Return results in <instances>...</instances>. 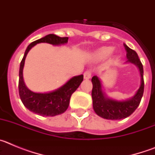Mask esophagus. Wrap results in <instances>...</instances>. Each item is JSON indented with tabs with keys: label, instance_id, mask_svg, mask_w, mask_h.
I'll return each mask as SVG.
<instances>
[{
	"label": "esophagus",
	"instance_id": "obj_1",
	"mask_svg": "<svg viewBox=\"0 0 155 155\" xmlns=\"http://www.w3.org/2000/svg\"><path fill=\"white\" fill-rule=\"evenodd\" d=\"M91 71L90 70H87L84 73V78L86 79V80H88L89 78H91Z\"/></svg>",
	"mask_w": 155,
	"mask_h": 155
}]
</instances>
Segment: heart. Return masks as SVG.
<instances>
[{"label":"heart","instance_id":"b5f03b06","mask_svg":"<svg viewBox=\"0 0 155 155\" xmlns=\"http://www.w3.org/2000/svg\"><path fill=\"white\" fill-rule=\"evenodd\" d=\"M113 51V48L112 46H102L94 52L93 53V56L95 59L102 60V59H105L109 57Z\"/></svg>","mask_w":155,"mask_h":155}]
</instances>
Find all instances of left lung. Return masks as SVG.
Returning a JSON list of instances; mask_svg holds the SVG:
<instances>
[{
	"mask_svg": "<svg viewBox=\"0 0 155 155\" xmlns=\"http://www.w3.org/2000/svg\"><path fill=\"white\" fill-rule=\"evenodd\" d=\"M124 46L127 51V58L128 59L127 62L135 64L139 68L141 77V84L133 98L125 101H117L105 96L102 90V84L98 78L97 76L93 77L91 78L93 84L91 91L93 109L98 116L106 120H122L130 116L140 105L143 94L144 81L142 63L136 52L131 50L126 44H124Z\"/></svg>",
	"mask_w": 155,
	"mask_h": 155,
	"instance_id": "1",
	"label": "left lung"
}]
</instances>
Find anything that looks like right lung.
Returning <instances> with one entry per match:
<instances>
[{
	"instance_id": "1",
	"label": "right lung",
	"mask_w": 155,
	"mask_h": 155,
	"mask_svg": "<svg viewBox=\"0 0 155 155\" xmlns=\"http://www.w3.org/2000/svg\"><path fill=\"white\" fill-rule=\"evenodd\" d=\"M68 40V37H60L54 34H50L30 43L25 52L19 69L18 91L23 105L32 113L42 116H54L64 113L69 106L71 94L76 91L84 79L83 74L75 76L60 88L48 93L33 92L28 89L25 84L23 80V68L27 53L31 47L40 42L61 45L67 43Z\"/></svg>"
}]
</instances>
